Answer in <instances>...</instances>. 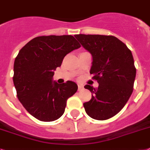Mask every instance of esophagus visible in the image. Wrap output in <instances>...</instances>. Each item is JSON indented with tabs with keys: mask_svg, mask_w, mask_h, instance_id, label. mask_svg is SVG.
Returning <instances> with one entry per match:
<instances>
[{
	"mask_svg": "<svg viewBox=\"0 0 150 150\" xmlns=\"http://www.w3.org/2000/svg\"><path fill=\"white\" fill-rule=\"evenodd\" d=\"M83 86L82 85H80V84L78 85V90H83Z\"/></svg>",
	"mask_w": 150,
	"mask_h": 150,
	"instance_id": "1",
	"label": "esophagus"
}]
</instances>
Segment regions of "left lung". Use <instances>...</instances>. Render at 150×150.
Masks as SVG:
<instances>
[{
  "label": "left lung",
  "mask_w": 150,
  "mask_h": 150,
  "mask_svg": "<svg viewBox=\"0 0 150 150\" xmlns=\"http://www.w3.org/2000/svg\"><path fill=\"white\" fill-rule=\"evenodd\" d=\"M92 55L90 74L97 80V88L86 84L92 98L83 103L89 117L105 120L123 108L133 90L137 70L133 54L127 45L113 36L76 34L74 36Z\"/></svg>",
  "instance_id": "left-lung-1"
}]
</instances>
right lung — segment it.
Here are the masks:
<instances>
[{
  "instance_id": "1",
  "label": "right lung",
  "mask_w": 150,
  "mask_h": 150,
  "mask_svg": "<svg viewBox=\"0 0 150 150\" xmlns=\"http://www.w3.org/2000/svg\"><path fill=\"white\" fill-rule=\"evenodd\" d=\"M79 47L73 36L50 35L33 38L19 51L13 64V84L18 100L33 117L51 122L64 114L67 100L78 86L70 80L58 84L53 76L64 57Z\"/></svg>"
}]
</instances>
